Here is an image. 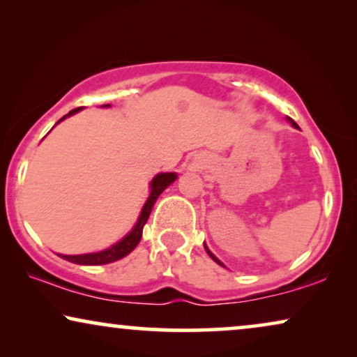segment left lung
Wrapping results in <instances>:
<instances>
[{
    "mask_svg": "<svg viewBox=\"0 0 357 357\" xmlns=\"http://www.w3.org/2000/svg\"><path fill=\"white\" fill-rule=\"evenodd\" d=\"M287 120H289V121H291V125H292V126H294V128H299V126H297V123H296V121H294V120H291V119H289V116H287ZM204 248H206V252H208V255H209V257H211V258H213V260H214V261H216V263H218V265H221V266H224V265H222V263H221V261H219V260H218V258H216V257H214V255H213V253H211V252H209V248H208V247H206V245H204Z\"/></svg>",
    "mask_w": 357,
    "mask_h": 357,
    "instance_id": "1",
    "label": "left lung"
}]
</instances>
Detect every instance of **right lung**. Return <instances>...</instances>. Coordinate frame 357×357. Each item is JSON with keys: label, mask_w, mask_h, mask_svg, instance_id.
I'll use <instances>...</instances> for the list:
<instances>
[{"label": "right lung", "mask_w": 357, "mask_h": 357, "mask_svg": "<svg viewBox=\"0 0 357 357\" xmlns=\"http://www.w3.org/2000/svg\"><path fill=\"white\" fill-rule=\"evenodd\" d=\"M102 107H110V105L107 104ZM79 110H81V107L79 109L71 110L70 114L58 120V123H60L61 120H65L66 116L77 114ZM175 178H177V174H174V172H165V174L155 175V177L153 178V182H151L149 198L146 199V203H144L143 209H141V214H139L138 221H136V224H135V227L131 229V231L126 234V236L121 238L120 242H116L115 245L107 248V250L96 252V253H84V255H60V257L71 263H77V265H107V263L116 261V260H120V258L128 255L130 252L135 250V247L138 245L141 241V236H143V227H144V224L148 222V218H149L151 211H153L155 199L159 198V195L162 193L170 183L175 182Z\"/></svg>", "instance_id": "add662e5"}]
</instances>
